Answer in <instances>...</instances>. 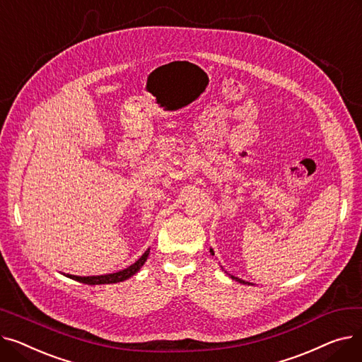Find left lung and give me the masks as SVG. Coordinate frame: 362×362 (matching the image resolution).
Listing matches in <instances>:
<instances>
[{
    "mask_svg": "<svg viewBox=\"0 0 362 362\" xmlns=\"http://www.w3.org/2000/svg\"><path fill=\"white\" fill-rule=\"evenodd\" d=\"M210 252L214 255V252H213V250H210ZM230 276V274H229ZM233 280H236V281H239V283H243V284H251V283H248V281H245V280H242V279H239V277H235V276H230Z\"/></svg>",
    "mask_w": 362,
    "mask_h": 362,
    "instance_id": "8db88e82",
    "label": "left lung"
}]
</instances>
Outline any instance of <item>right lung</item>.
<instances>
[{
    "instance_id": "obj_1",
    "label": "right lung",
    "mask_w": 362,
    "mask_h": 362,
    "mask_svg": "<svg viewBox=\"0 0 362 362\" xmlns=\"http://www.w3.org/2000/svg\"><path fill=\"white\" fill-rule=\"evenodd\" d=\"M149 255V250L144 252V255L136 261L133 262L132 265H129L127 269L122 270V272H117V273H111V274H104V276H88V277H81V276H73V274H66L67 277L73 279V280H78L81 283H85V284H110V283H119V281H123V280H127L129 277L135 276L142 265L145 264L146 258Z\"/></svg>"
}]
</instances>
